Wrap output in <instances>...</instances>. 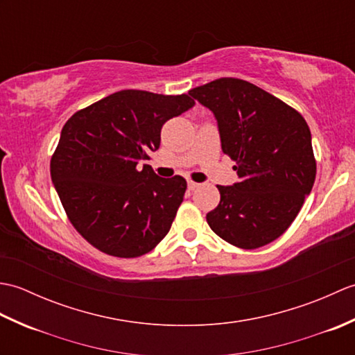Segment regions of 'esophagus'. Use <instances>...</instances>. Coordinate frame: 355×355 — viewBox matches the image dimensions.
I'll use <instances>...</instances> for the list:
<instances>
[{"label": "esophagus", "mask_w": 355, "mask_h": 355, "mask_svg": "<svg viewBox=\"0 0 355 355\" xmlns=\"http://www.w3.org/2000/svg\"><path fill=\"white\" fill-rule=\"evenodd\" d=\"M187 187H189V191H195V189H197V187H200V184L192 182V180H191V182H187Z\"/></svg>", "instance_id": "1"}]
</instances>
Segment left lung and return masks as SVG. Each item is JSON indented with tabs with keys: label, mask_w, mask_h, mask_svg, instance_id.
Wrapping results in <instances>:
<instances>
[{
	"label": "left lung",
	"mask_w": 355,
	"mask_h": 355,
	"mask_svg": "<svg viewBox=\"0 0 355 355\" xmlns=\"http://www.w3.org/2000/svg\"><path fill=\"white\" fill-rule=\"evenodd\" d=\"M189 94L214 112L221 149L239 182L216 186L207 224L229 244L252 250L290 227L315 180L311 132L290 105L250 82L221 78Z\"/></svg>",
	"instance_id": "1"
}]
</instances>
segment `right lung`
Segmentation results:
<instances>
[{
	"mask_svg": "<svg viewBox=\"0 0 355 355\" xmlns=\"http://www.w3.org/2000/svg\"><path fill=\"white\" fill-rule=\"evenodd\" d=\"M193 105L187 94L122 89L67 120L51 182L70 223L97 250L137 258L168 235L186 180L139 164L160 148L162 126Z\"/></svg>",
	"mask_w": 355,
	"mask_h": 355,
	"instance_id": "right-lung-1",
	"label": "right lung"
}]
</instances>
